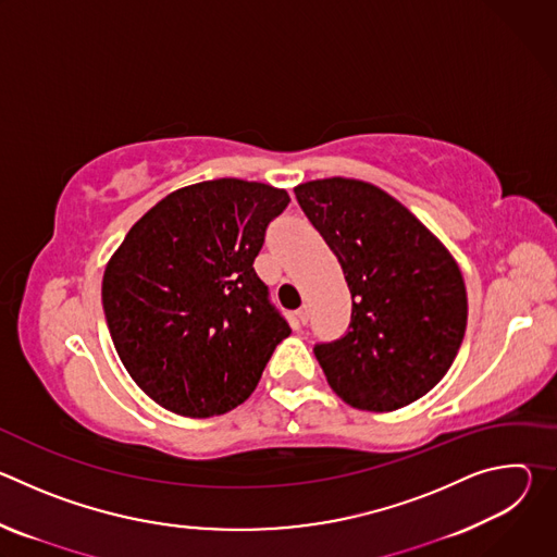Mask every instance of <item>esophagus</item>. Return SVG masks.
<instances>
[{"label": "esophagus", "instance_id": "obj_1", "mask_svg": "<svg viewBox=\"0 0 557 557\" xmlns=\"http://www.w3.org/2000/svg\"><path fill=\"white\" fill-rule=\"evenodd\" d=\"M295 314H297V322H299L301 326H306V324H308V320H310V308L304 304L301 308H297V310H295Z\"/></svg>", "mask_w": 557, "mask_h": 557}]
</instances>
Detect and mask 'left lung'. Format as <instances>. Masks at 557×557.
Segmentation results:
<instances>
[{
  "label": "left lung",
  "mask_w": 557,
  "mask_h": 557,
  "mask_svg": "<svg viewBox=\"0 0 557 557\" xmlns=\"http://www.w3.org/2000/svg\"><path fill=\"white\" fill-rule=\"evenodd\" d=\"M295 196L352 295L346 335L312 348L331 387L359 410L410 406L445 376L462 344L458 264L423 222L370 183L310 181Z\"/></svg>",
  "instance_id": "1"
}]
</instances>
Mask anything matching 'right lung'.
Listing matches in <instances>:
<instances>
[{
	"instance_id": "obj_1",
	"label": "right lung",
	"mask_w": 557,
	"mask_h": 557,
	"mask_svg": "<svg viewBox=\"0 0 557 557\" xmlns=\"http://www.w3.org/2000/svg\"><path fill=\"white\" fill-rule=\"evenodd\" d=\"M290 198L264 183L183 187L125 235L103 275L114 348L158 406L207 419L245 404L290 335L253 262Z\"/></svg>"
}]
</instances>
